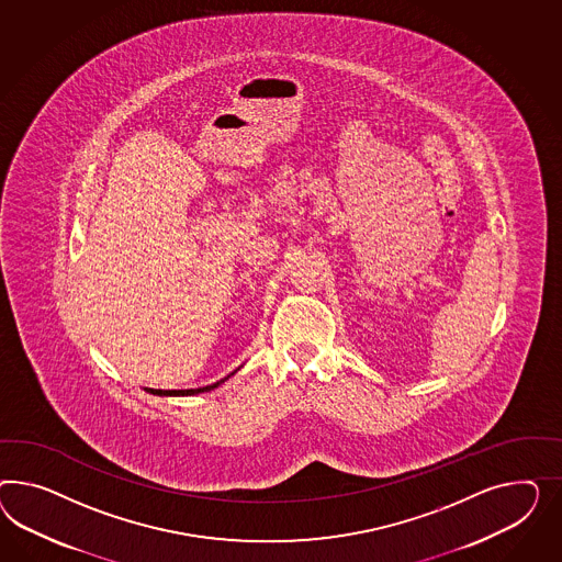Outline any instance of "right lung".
Listing matches in <instances>:
<instances>
[{
    "label": "right lung",
    "mask_w": 562,
    "mask_h": 562,
    "mask_svg": "<svg viewBox=\"0 0 562 562\" xmlns=\"http://www.w3.org/2000/svg\"><path fill=\"white\" fill-rule=\"evenodd\" d=\"M237 372V370H235ZM233 372V374H235ZM231 376V374H228ZM227 376V379H228ZM218 380V382H214V384H209V386H200V389H188V391H161V389H145L147 393H151V395H159V396H188V395H198V393H209V391H213V389H216L218 384H223L225 380Z\"/></svg>",
    "instance_id": "obj_1"
}]
</instances>
